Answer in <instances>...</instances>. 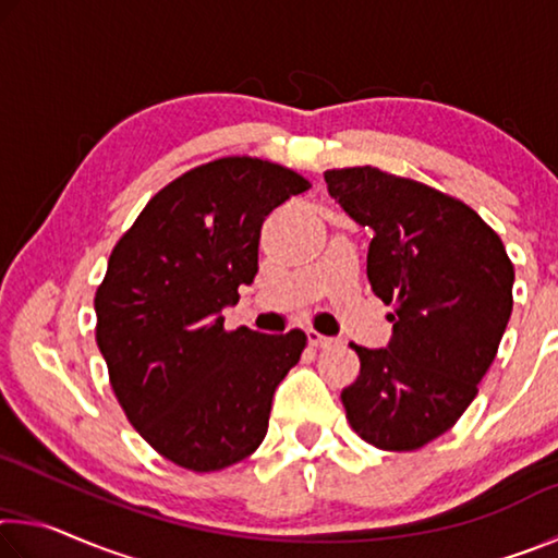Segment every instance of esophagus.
Instances as JSON below:
<instances>
[{
  "label": "esophagus",
  "instance_id": "obj_1",
  "mask_svg": "<svg viewBox=\"0 0 558 558\" xmlns=\"http://www.w3.org/2000/svg\"><path fill=\"white\" fill-rule=\"evenodd\" d=\"M307 342H310V347H315V349H327V347L337 344V339L319 335V332H315V329H307Z\"/></svg>",
  "mask_w": 558,
  "mask_h": 558
}]
</instances>
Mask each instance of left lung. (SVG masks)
<instances>
[{"instance_id":"1","label":"left lung","mask_w":558,"mask_h":558,"mask_svg":"<svg viewBox=\"0 0 558 558\" xmlns=\"http://www.w3.org/2000/svg\"><path fill=\"white\" fill-rule=\"evenodd\" d=\"M327 192L374 239L366 278L393 305L379 349L342 391L349 426L381 450H415L456 426L512 315L514 266L468 204L376 167L325 172Z\"/></svg>"}]
</instances>
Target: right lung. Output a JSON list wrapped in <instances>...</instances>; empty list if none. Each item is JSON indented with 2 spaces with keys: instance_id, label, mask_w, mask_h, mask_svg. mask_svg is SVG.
<instances>
[{
  "instance_id": "1",
  "label": "right lung",
  "mask_w": 558,
  "mask_h": 558,
  "mask_svg": "<svg viewBox=\"0 0 558 558\" xmlns=\"http://www.w3.org/2000/svg\"><path fill=\"white\" fill-rule=\"evenodd\" d=\"M307 189L266 159H214L157 192L110 253L96 342L128 421L179 468L223 470L266 438L307 337L226 332L221 310L256 278L263 221Z\"/></svg>"
}]
</instances>
